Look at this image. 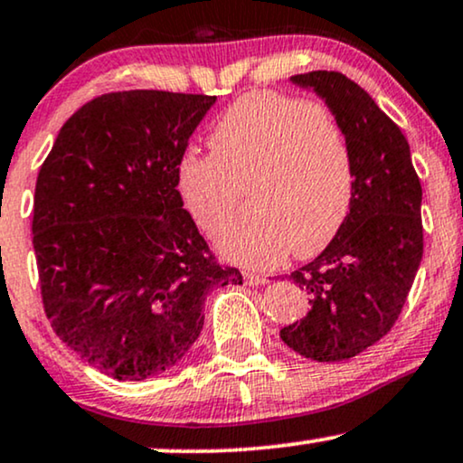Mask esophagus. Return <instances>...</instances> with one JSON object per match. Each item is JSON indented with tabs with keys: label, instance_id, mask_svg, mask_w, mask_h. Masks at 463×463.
Here are the masks:
<instances>
[{
	"label": "esophagus",
	"instance_id": "34e87169",
	"mask_svg": "<svg viewBox=\"0 0 463 463\" xmlns=\"http://www.w3.org/2000/svg\"><path fill=\"white\" fill-rule=\"evenodd\" d=\"M243 282L248 284V286H262V284H267L269 279L265 278V275H259V273L248 271V273H243Z\"/></svg>",
	"mask_w": 463,
	"mask_h": 463
}]
</instances>
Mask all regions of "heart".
Returning <instances> with one entry per match:
<instances>
[{
  "instance_id": "obj_1",
  "label": "heart",
  "mask_w": 463,
  "mask_h": 463,
  "mask_svg": "<svg viewBox=\"0 0 463 463\" xmlns=\"http://www.w3.org/2000/svg\"><path fill=\"white\" fill-rule=\"evenodd\" d=\"M212 156L185 154L177 190L192 220L215 235L239 265L269 269L292 250L312 259L333 241L350 212L354 162L331 109L282 91H254L224 110L209 137Z\"/></svg>"
}]
</instances>
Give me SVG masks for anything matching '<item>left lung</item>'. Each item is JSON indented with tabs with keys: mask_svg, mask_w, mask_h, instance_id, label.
<instances>
[{
	"mask_svg": "<svg viewBox=\"0 0 463 463\" xmlns=\"http://www.w3.org/2000/svg\"><path fill=\"white\" fill-rule=\"evenodd\" d=\"M312 87L342 121L354 162L350 213L312 262L290 273L309 295V312L279 331L306 359H353L400 318L423 259L419 175L400 126L342 72L290 76Z\"/></svg>",
	"mask_w": 463,
	"mask_h": 463,
	"instance_id": "1",
	"label": "left lung"
}]
</instances>
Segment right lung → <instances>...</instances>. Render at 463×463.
<instances>
[{"instance_id":"obj_1","label":"right lung","mask_w":463,"mask_h":463,"mask_svg":"<svg viewBox=\"0 0 463 463\" xmlns=\"http://www.w3.org/2000/svg\"><path fill=\"white\" fill-rule=\"evenodd\" d=\"M215 96L110 91L57 134L33 194V251L52 331L117 380H145L201 335L204 297L241 284L184 209L177 166Z\"/></svg>"}]
</instances>
